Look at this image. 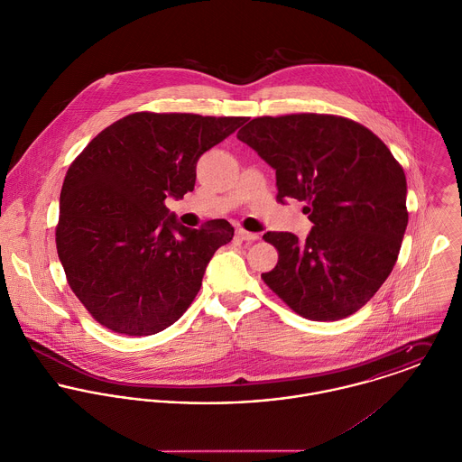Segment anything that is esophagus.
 Listing matches in <instances>:
<instances>
[{"instance_id": "esophagus-1", "label": "esophagus", "mask_w": 462, "mask_h": 462, "mask_svg": "<svg viewBox=\"0 0 462 462\" xmlns=\"http://www.w3.org/2000/svg\"><path fill=\"white\" fill-rule=\"evenodd\" d=\"M236 236H238L240 240H244V242H256V240L260 238L256 233H249V231H245V229H236Z\"/></svg>"}]
</instances>
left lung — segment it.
<instances>
[{
  "instance_id": "8db88e82",
  "label": "left lung",
  "mask_w": 462,
  "mask_h": 462,
  "mask_svg": "<svg viewBox=\"0 0 462 462\" xmlns=\"http://www.w3.org/2000/svg\"><path fill=\"white\" fill-rule=\"evenodd\" d=\"M275 171L277 200H304V242L268 231L277 264L266 286L297 315L330 322L361 310L392 273L407 227V183L386 143L326 114L256 117L238 132Z\"/></svg>"
}]
</instances>
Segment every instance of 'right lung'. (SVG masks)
<instances>
[{"label": "right lung", "mask_w": 462, "mask_h": 462, "mask_svg": "<svg viewBox=\"0 0 462 462\" xmlns=\"http://www.w3.org/2000/svg\"><path fill=\"white\" fill-rule=\"evenodd\" d=\"M245 121L136 112L105 128L70 163L57 251L70 290L103 328L156 334L194 302L211 256L235 229L224 218L185 227L165 199L192 192L200 154Z\"/></svg>", "instance_id": "right-lung-1"}]
</instances>
